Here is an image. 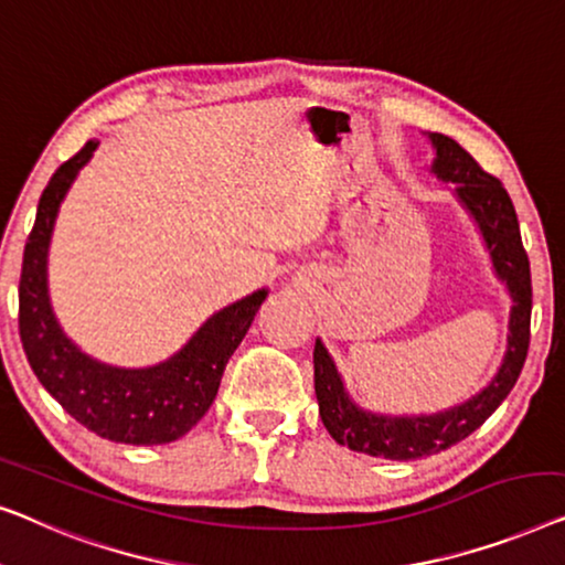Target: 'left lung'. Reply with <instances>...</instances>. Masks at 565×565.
Wrapping results in <instances>:
<instances>
[{
  "mask_svg": "<svg viewBox=\"0 0 565 565\" xmlns=\"http://www.w3.org/2000/svg\"><path fill=\"white\" fill-rule=\"evenodd\" d=\"M435 158L430 173L443 184H452V196L468 212L489 253L491 271L507 286L512 307L507 324V348L502 363L487 386L471 399L433 415H384L363 409L348 394L335 361L320 338L315 343V394L320 404L322 425L332 440L355 452L388 460H415L435 456L468 438L494 415L518 381L530 345V260L522 248L520 222L514 204L502 186L466 153L456 140L440 132H427Z\"/></svg>",
  "mask_w": 565,
  "mask_h": 565,
  "instance_id": "left-lung-1",
  "label": "left lung"
}]
</instances>
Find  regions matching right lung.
I'll list each match as a JSON object with an SVG mask.
<instances>
[{"label": "right lung", "instance_id": "obj_1", "mask_svg": "<svg viewBox=\"0 0 565 565\" xmlns=\"http://www.w3.org/2000/svg\"><path fill=\"white\" fill-rule=\"evenodd\" d=\"M99 140H89L47 181L28 237L20 276V340L45 392L86 430L125 445L179 440L206 415L230 355L268 297L258 289L222 307L169 359L146 369H122L84 353L53 312L47 294V250L55 217L78 171Z\"/></svg>", "mask_w": 565, "mask_h": 565}]
</instances>
